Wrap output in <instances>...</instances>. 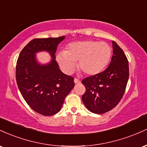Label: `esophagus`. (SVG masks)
<instances>
[{"instance_id": "1", "label": "esophagus", "mask_w": 147, "mask_h": 147, "mask_svg": "<svg viewBox=\"0 0 147 147\" xmlns=\"http://www.w3.org/2000/svg\"><path fill=\"white\" fill-rule=\"evenodd\" d=\"M74 82H75V84H80L81 83V81L79 80V79L75 78V79H74Z\"/></svg>"}]
</instances>
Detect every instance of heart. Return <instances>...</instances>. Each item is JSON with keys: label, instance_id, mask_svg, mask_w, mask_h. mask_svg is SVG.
Wrapping results in <instances>:
<instances>
[{"label": "heart", "instance_id": "b5f03b06", "mask_svg": "<svg viewBox=\"0 0 147 147\" xmlns=\"http://www.w3.org/2000/svg\"><path fill=\"white\" fill-rule=\"evenodd\" d=\"M111 46L106 42L82 41L70 43L65 52L57 55V61L62 70L70 74L79 61V69L88 75L100 73L111 59Z\"/></svg>", "mask_w": 147, "mask_h": 147}]
</instances>
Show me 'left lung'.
<instances>
[{"label":"left lung","mask_w":147,"mask_h":147,"mask_svg":"<svg viewBox=\"0 0 147 147\" xmlns=\"http://www.w3.org/2000/svg\"><path fill=\"white\" fill-rule=\"evenodd\" d=\"M113 55L109 67L82 80L86 92L82 98L88 110L103 114L112 110L122 99L129 80V61L122 48L112 41Z\"/></svg>","instance_id":"obj_1"}]
</instances>
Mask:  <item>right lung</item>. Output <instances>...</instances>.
I'll return each instance as SVG.
<instances>
[{"label":"right lung","mask_w":147,"mask_h":147,"mask_svg":"<svg viewBox=\"0 0 147 147\" xmlns=\"http://www.w3.org/2000/svg\"><path fill=\"white\" fill-rule=\"evenodd\" d=\"M64 38L32 40L22 50L16 63V83L22 96L32 110L45 116L57 113L75 86L73 77L61 71L55 60L57 46ZM41 51L51 55L50 63L42 65L37 61L36 53Z\"/></svg>","instance_id":"obj_1"}]
</instances>
